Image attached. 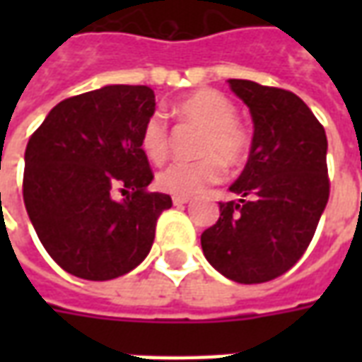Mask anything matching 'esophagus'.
<instances>
[{"instance_id":"1","label":"esophagus","mask_w":362,"mask_h":362,"mask_svg":"<svg viewBox=\"0 0 362 362\" xmlns=\"http://www.w3.org/2000/svg\"><path fill=\"white\" fill-rule=\"evenodd\" d=\"M188 202H189V197H186V196H174L173 197L174 205H184V204H188Z\"/></svg>"}]
</instances>
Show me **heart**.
<instances>
[{
  "mask_svg": "<svg viewBox=\"0 0 362 362\" xmlns=\"http://www.w3.org/2000/svg\"><path fill=\"white\" fill-rule=\"evenodd\" d=\"M174 114L182 124L196 126L202 134L196 139L194 160H176L157 174V186L174 196H196L207 186L223 180L225 166H240L250 155V134L236 119L235 104L213 89H202L174 104ZM139 147L153 163H163L170 151V132L166 119L153 112L143 122Z\"/></svg>",
  "mask_w": 362,
  "mask_h": 362,
  "instance_id": "obj_1",
  "label": "heart"
}]
</instances>
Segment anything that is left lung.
I'll return each mask as SVG.
<instances>
[{"mask_svg":"<svg viewBox=\"0 0 362 362\" xmlns=\"http://www.w3.org/2000/svg\"><path fill=\"white\" fill-rule=\"evenodd\" d=\"M250 108L248 163L221 202L219 221L204 230L207 262L244 285L266 283L295 266L308 248L329 197L324 126L291 90L228 79Z\"/></svg>","mask_w":362,"mask_h":362,"instance_id":"8db88e82","label":"left lung"}]
</instances>
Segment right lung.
<instances>
[{
  "mask_svg": "<svg viewBox=\"0 0 362 362\" xmlns=\"http://www.w3.org/2000/svg\"><path fill=\"white\" fill-rule=\"evenodd\" d=\"M153 112V89L108 85L56 104L28 139L25 207L50 258L75 277L108 281L139 266L173 205L147 189L139 132ZM114 191L127 197L118 202Z\"/></svg>",
  "mask_w": 362,
  "mask_h": 362,
  "instance_id": "add662e5",
  "label": "right lung"
}]
</instances>
